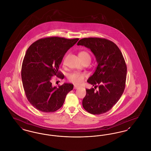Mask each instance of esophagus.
<instances>
[{
    "instance_id": "obj_1",
    "label": "esophagus",
    "mask_w": 151,
    "mask_h": 151,
    "mask_svg": "<svg viewBox=\"0 0 151 151\" xmlns=\"http://www.w3.org/2000/svg\"><path fill=\"white\" fill-rule=\"evenodd\" d=\"M79 88H80V87H79V86H76V85H75V86H74V89H78Z\"/></svg>"
}]
</instances>
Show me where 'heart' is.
<instances>
[{
    "label": "heart",
    "mask_w": 151,
    "mask_h": 151,
    "mask_svg": "<svg viewBox=\"0 0 151 151\" xmlns=\"http://www.w3.org/2000/svg\"><path fill=\"white\" fill-rule=\"evenodd\" d=\"M79 57L82 62L85 60L91 61V56L89 53L86 51H80L79 53ZM63 63L64 64V62H63ZM86 76V75L84 73L75 72L71 73L68 75V79L70 82L75 84H80L84 81Z\"/></svg>",
    "instance_id": "1"
}]
</instances>
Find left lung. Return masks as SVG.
Wrapping results in <instances>:
<instances>
[{"label":"left lung","instance_id":"obj_1","mask_svg":"<svg viewBox=\"0 0 151 151\" xmlns=\"http://www.w3.org/2000/svg\"><path fill=\"white\" fill-rule=\"evenodd\" d=\"M77 45L89 48L98 63L87 82L99 90L86 89L83 106L91 114L106 113L119 101L125 89L127 69L123 54L114 42L103 38H83Z\"/></svg>","mask_w":151,"mask_h":151}]
</instances>
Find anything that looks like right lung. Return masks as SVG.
<instances>
[{
	"instance_id": "1",
	"label": "right lung",
	"mask_w": 151,
	"mask_h": 151,
	"mask_svg": "<svg viewBox=\"0 0 151 151\" xmlns=\"http://www.w3.org/2000/svg\"><path fill=\"white\" fill-rule=\"evenodd\" d=\"M78 40V38L49 37L36 41L28 48L21 76L27 99L37 110L43 112L57 111L73 89L71 83L53 87L51 80L55 75L64 78V75L59 71V66L65 53Z\"/></svg>"
}]
</instances>
